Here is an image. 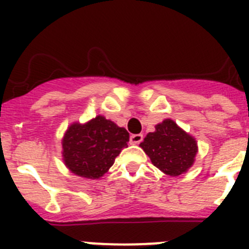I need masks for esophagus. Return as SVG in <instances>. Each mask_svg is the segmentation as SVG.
<instances>
[{
    "label": "esophagus",
    "mask_w": 249,
    "mask_h": 249,
    "mask_svg": "<svg viewBox=\"0 0 249 249\" xmlns=\"http://www.w3.org/2000/svg\"><path fill=\"white\" fill-rule=\"evenodd\" d=\"M142 140H143V135H132L131 138H129V141H131L132 144H138L142 142Z\"/></svg>",
    "instance_id": "34e87169"
}]
</instances>
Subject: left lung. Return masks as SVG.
Instances as JSON below:
<instances>
[{"mask_svg":"<svg viewBox=\"0 0 249 249\" xmlns=\"http://www.w3.org/2000/svg\"><path fill=\"white\" fill-rule=\"evenodd\" d=\"M153 166L172 177L187 172L195 162L197 142L172 120H164L140 144Z\"/></svg>","mask_w":249,"mask_h":249,"instance_id":"obj_1","label":"left lung"}]
</instances>
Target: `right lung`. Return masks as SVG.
Instances as JSON below:
<instances>
[{"label": "right lung", "instance_id": "add662e5", "mask_svg": "<svg viewBox=\"0 0 249 249\" xmlns=\"http://www.w3.org/2000/svg\"><path fill=\"white\" fill-rule=\"evenodd\" d=\"M129 133L103 116L85 124L73 123L62 140V156L67 168L89 179L102 177L121 153Z\"/></svg>", "mask_w": 249, "mask_h": 249}]
</instances>
